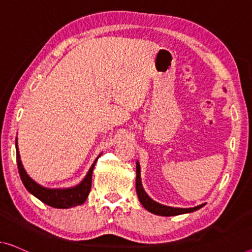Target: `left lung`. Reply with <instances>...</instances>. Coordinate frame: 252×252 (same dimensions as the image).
<instances>
[{
    "label": "left lung",
    "instance_id": "1",
    "mask_svg": "<svg viewBox=\"0 0 252 252\" xmlns=\"http://www.w3.org/2000/svg\"><path fill=\"white\" fill-rule=\"evenodd\" d=\"M136 172H137L136 190H137L139 201L141 202V205L144 206L148 212L159 216H176V215H181V214H186V213H192L194 210H198L199 208H201L202 206H204V204H202L192 208H175V207H170V206L160 205L158 202L154 201L153 199L145 192L144 188H142V185H141V179H140V165H139L138 162H137Z\"/></svg>",
    "mask_w": 252,
    "mask_h": 252
}]
</instances>
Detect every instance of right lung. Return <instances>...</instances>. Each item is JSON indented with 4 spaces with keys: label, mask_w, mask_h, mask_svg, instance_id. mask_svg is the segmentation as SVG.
Listing matches in <instances>:
<instances>
[{
    "label": "right lung",
    "mask_w": 252,
    "mask_h": 252,
    "mask_svg": "<svg viewBox=\"0 0 252 252\" xmlns=\"http://www.w3.org/2000/svg\"><path fill=\"white\" fill-rule=\"evenodd\" d=\"M16 149L18 170L19 174H20L21 181L26 187V189H27L30 193L33 194L36 198H38L40 201H43L44 204L54 208H71L74 207V206L84 204V202L87 200L90 188H92V175L94 167H95V164L100 155L95 159V162L92 165V167L89 168L86 178L82 180L81 183H79L78 186L72 188H66V189H48V188H44L42 186H39L38 183H36L27 174V172L25 171L20 160V155H19L17 139Z\"/></svg>",
    "instance_id": "right-lung-1"
}]
</instances>
